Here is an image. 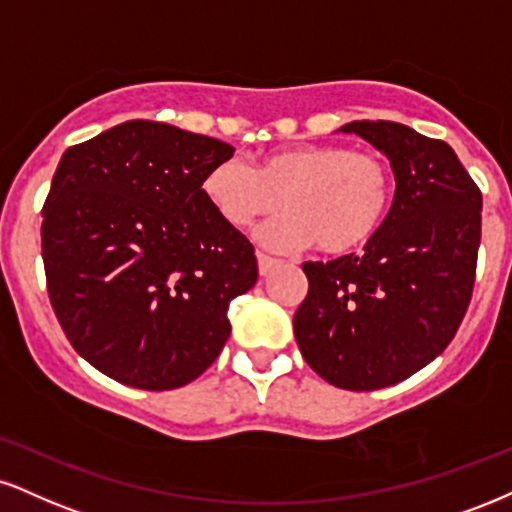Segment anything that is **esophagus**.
Instances as JSON below:
<instances>
[{
  "mask_svg": "<svg viewBox=\"0 0 512 512\" xmlns=\"http://www.w3.org/2000/svg\"><path fill=\"white\" fill-rule=\"evenodd\" d=\"M257 264H260V274L267 276L272 269L281 267V260H276V257H269L264 255V252H257Z\"/></svg>",
  "mask_w": 512,
  "mask_h": 512,
  "instance_id": "34e87169",
  "label": "esophagus"
}]
</instances>
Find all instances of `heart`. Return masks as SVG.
<instances>
[{
  "mask_svg": "<svg viewBox=\"0 0 512 512\" xmlns=\"http://www.w3.org/2000/svg\"><path fill=\"white\" fill-rule=\"evenodd\" d=\"M202 193L226 224L248 229L257 219L288 212L260 233L274 250L315 243L346 255L379 231L389 212L393 174L384 157L346 145H298L272 152L257 169L240 157L209 166Z\"/></svg>",
  "mask_w": 512,
  "mask_h": 512,
  "instance_id": "obj_1",
  "label": "heart"
}]
</instances>
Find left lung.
Masks as SVG:
<instances>
[{
	"label": "left lung",
	"instance_id": "obj_1",
	"mask_svg": "<svg viewBox=\"0 0 512 512\" xmlns=\"http://www.w3.org/2000/svg\"><path fill=\"white\" fill-rule=\"evenodd\" d=\"M391 159L396 197L360 255L305 262L293 317L300 353L324 381L374 391L412 377L453 341L472 300L482 190L453 147L403 123L353 121Z\"/></svg>",
	"mask_w": 512,
	"mask_h": 512
}]
</instances>
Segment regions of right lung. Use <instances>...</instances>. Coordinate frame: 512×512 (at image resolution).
<instances>
[{"instance_id":"right-lung-1","label":"right lung","mask_w":512,"mask_h":512,"mask_svg":"<svg viewBox=\"0 0 512 512\" xmlns=\"http://www.w3.org/2000/svg\"><path fill=\"white\" fill-rule=\"evenodd\" d=\"M233 147L126 121L69 147L42 207L49 303L80 357L114 381L169 391L231 334L257 281L255 248L214 212L202 178Z\"/></svg>"}]
</instances>
